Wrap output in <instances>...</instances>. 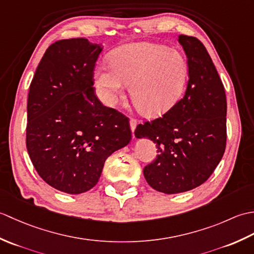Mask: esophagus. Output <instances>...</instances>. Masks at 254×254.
Here are the masks:
<instances>
[{
	"label": "esophagus",
	"instance_id": "esophagus-1",
	"mask_svg": "<svg viewBox=\"0 0 254 254\" xmlns=\"http://www.w3.org/2000/svg\"><path fill=\"white\" fill-rule=\"evenodd\" d=\"M136 126H137V120H136V119L132 118L131 120H130V127H131V131H132V132L135 131Z\"/></svg>",
	"mask_w": 254,
	"mask_h": 254
}]
</instances>
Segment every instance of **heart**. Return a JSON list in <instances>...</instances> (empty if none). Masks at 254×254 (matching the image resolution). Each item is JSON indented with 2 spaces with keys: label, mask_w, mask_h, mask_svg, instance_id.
Wrapping results in <instances>:
<instances>
[{
  "label": "heart",
  "mask_w": 254,
  "mask_h": 254,
  "mask_svg": "<svg viewBox=\"0 0 254 254\" xmlns=\"http://www.w3.org/2000/svg\"><path fill=\"white\" fill-rule=\"evenodd\" d=\"M187 61L170 48L142 42L119 48L110 57V66L95 71V84L108 105L123 95L126 86L134 106L148 117L160 116L179 100L188 80Z\"/></svg>",
  "instance_id": "obj_1"
}]
</instances>
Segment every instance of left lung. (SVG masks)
I'll use <instances>...</instances> for the list:
<instances>
[{"instance_id": "obj_1", "label": "left lung", "mask_w": 254, "mask_h": 254, "mask_svg": "<svg viewBox=\"0 0 254 254\" xmlns=\"http://www.w3.org/2000/svg\"><path fill=\"white\" fill-rule=\"evenodd\" d=\"M189 67L186 94L161 118L138 124L137 138L156 144L158 155L143 172L166 194L186 192L206 181L226 148L225 88L206 48L195 37L179 36Z\"/></svg>"}]
</instances>
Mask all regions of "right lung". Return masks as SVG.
<instances>
[{
	"label": "right lung",
	"mask_w": 254,
	"mask_h": 254,
	"mask_svg": "<svg viewBox=\"0 0 254 254\" xmlns=\"http://www.w3.org/2000/svg\"><path fill=\"white\" fill-rule=\"evenodd\" d=\"M102 48L85 38L59 40L42 57L27 101L26 146L44 181L79 194L98 182L106 159L130 143L128 118L95 95Z\"/></svg>",
	"instance_id": "obj_1"
}]
</instances>
